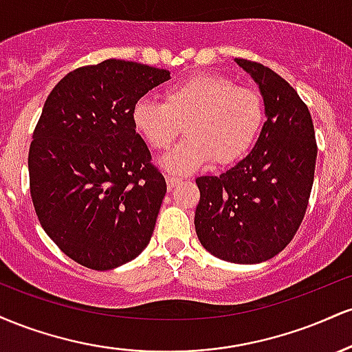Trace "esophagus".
<instances>
[{
    "instance_id": "1",
    "label": "esophagus",
    "mask_w": 352,
    "mask_h": 352,
    "mask_svg": "<svg viewBox=\"0 0 352 352\" xmlns=\"http://www.w3.org/2000/svg\"><path fill=\"white\" fill-rule=\"evenodd\" d=\"M165 180H167V185H168V188H173V187H177V185H179L180 182H182L180 177H177V175H167V177H165Z\"/></svg>"
}]
</instances>
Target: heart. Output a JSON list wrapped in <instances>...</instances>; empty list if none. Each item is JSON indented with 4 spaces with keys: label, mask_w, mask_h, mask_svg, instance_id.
Listing matches in <instances>:
<instances>
[{
    "label": "heart",
    "mask_w": 352,
    "mask_h": 352,
    "mask_svg": "<svg viewBox=\"0 0 352 352\" xmlns=\"http://www.w3.org/2000/svg\"><path fill=\"white\" fill-rule=\"evenodd\" d=\"M265 122V102L253 87L236 86L218 74H193L165 91V102L137 99L132 124L148 147L170 148L185 125L187 139L164 159L173 172H192L207 164L230 165L243 159Z\"/></svg>",
    "instance_id": "1"
}]
</instances>
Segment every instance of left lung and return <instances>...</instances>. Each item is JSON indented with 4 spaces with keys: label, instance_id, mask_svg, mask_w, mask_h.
I'll use <instances>...</instances> for the list:
<instances>
[{
    "label": "left lung",
    "instance_id": "obj_1",
    "mask_svg": "<svg viewBox=\"0 0 352 352\" xmlns=\"http://www.w3.org/2000/svg\"><path fill=\"white\" fill-rule=\"evenodd\" d=\"M260 87L266 122L252 152L218 177H199L195 230L204 248L232 263H261L285 248L305 218L316 165L308 106L281 76L235 59Z\"/></svg>",
    "mask_w": 352,
    "mask_h": 352
}]
</instances>
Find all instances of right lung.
<instances>
[{"mask_svg":"<svg viewBox=\"0 0 352 352\" xmlns=\"http://www.w3.org/2000/svg\"><path fill=\"white\" fill-rule=\"evenodd\" d=\"M170 79L107 59L71 71L44 102L28 155L39 223L91 270L129 263L151 241L167 184L132 124L135 100Z\"/></svg>","mask_w":352,"mask_h":352,"instance_id":"1","label":"right lung"}]
</instances>
